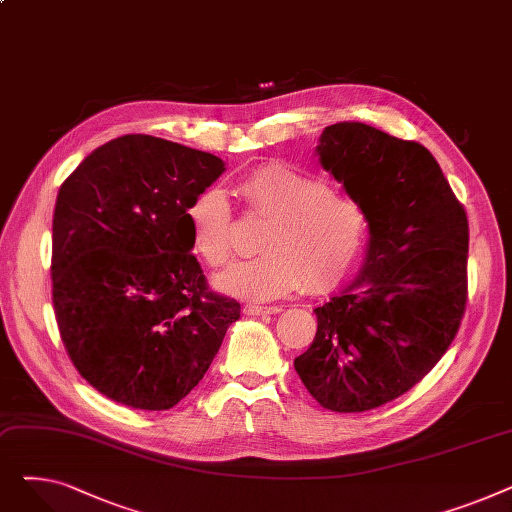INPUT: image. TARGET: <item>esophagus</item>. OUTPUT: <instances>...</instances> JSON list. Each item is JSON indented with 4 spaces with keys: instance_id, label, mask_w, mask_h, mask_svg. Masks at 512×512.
I'll return each instance as SVG.
<instances>
[{
    "instance_id": "34e87169",
    "label": "esophagus",
    "mask_w": 512,
    "mask_h": 512,
    "mask_svg": "<svg viewBox=\"0 0 512 512\" xmlns=\"http://www.w3.org/2000/svg\"><path fill=\"white\" fill-rule=\"evenodd\" d=\"M242 311H245V315L259 317V315L278 313V311H282V309H280V307H263V305H245V307H242Z\"/></svg>"
}]
</instances>
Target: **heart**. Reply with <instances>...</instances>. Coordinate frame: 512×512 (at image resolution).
I'll return each instance as SVG.
<instances>
[{"label":"heart","mask_w":512,"mask_h":512,"mask_svg":"<svg viewBox=\"0 0 512 512\" xmlns=\"http://www.w3.org/2000/svg\"><path fill=\"white\" fill-rule=\"evenodd\" d=\"M249 213L265 218L259 236L263 255L232 265L218 288L232 297L270 301L299 290L326 292L338 286L361 257L369 215L363 203L317 174L286 161H267L238 182ZM184 220L195 255L224 267L234 253V215L215 186L188 203Z\"/></svg>","instance_id":"1"}]
</instances>
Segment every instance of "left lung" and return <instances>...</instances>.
Here are the masks:
<instances>
[{"instance_id": "left-lung-1", "label": "left lung", "mask_w": 512, "mask_h": 512, "mask_svg": "<svg viewBox=\"0 0 512 512\" xmlns=\"http://www.w3.org/2000/svg\"><path fill=\"white\" fill-rule=\"evenodd\" d=\"M321 166L369 215L361 276L324 307L294 369L321 407L363 413L409 392L448 351L467 307L469 220L417 141L361 124L321 132Z\"/></svg>"}]
</instances>
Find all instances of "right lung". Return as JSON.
<instances>
[{"instance_id":"1","label":"right lung","mask_w":512,"mask_h":512,"mask_svg":"<svg viewBox=\"0 0 512 512\" xmlns=\"http://www.w3.org/2000/svg\"><path fill=\"white\" fill-rule=\"evenodd\" d=\"M222 172L211 153L124 134L60 186L53 311L76 371L120 405H178L240 317L234 299L209 288L184 220Z\"/></svg>"}]
</instances>
